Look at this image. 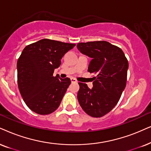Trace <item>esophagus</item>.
<instances>
[{"instance_id":"obj_1","label":"esophagus","mask_w":151,"mask_h":151,"mask_svg":"<svg viewBox=\"0 0 151 151\" xmlns=\"http://www.w3.org/2000/svg\"><path fill=\"white\" fill-rule=\"evenodd\" d=\"M71 82L72 83H75V82H77V80H76L75 79H73V78H72Z\"/></svg>"}]
</instances>
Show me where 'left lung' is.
<instances>
[{
  "mask_svg": "<svg viewBox=\"0 0 151 151\" xmlns=\"http://www.w3.org/2000/svg\"><path fill=\"white\" fill-rule=\"evenodd\" d=\"M77 48L92 58L88 71L97 75L92 89L79 82L78 100L88 115L100 118L113 109L121 98L127 83L128 60L121 48L106 41L78 43Z\"/></svg>",
  "mask_w": 151,
  "mask_h": 151,
  "instance_id": "1",
  "label": "left lung"
}]
</instances>
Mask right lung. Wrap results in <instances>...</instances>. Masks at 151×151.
<instances>
[{"label": "right lung", "instance_id": "add662e5", "mask_svg": "<svg viewBox=\"0 0 151 151\" xmlns=\"http://www.w3.org/2000/svg\"><path fill=\"white\" fill-rule=\"evenodd\" d=\"M75 44L42 39L27 45L17 60L18 87L28 107L48 115L60 105L71 81L53 75L60 59Z\"/></svg>", "mask_w": 151, "mask_h": 151}]
</instances>
